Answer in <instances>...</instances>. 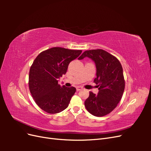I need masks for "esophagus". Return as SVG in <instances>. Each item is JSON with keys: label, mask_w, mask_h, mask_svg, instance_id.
<instances>
[{"label": "esophagus", "mask_w": 151, "mask_h": 151, "mask_svg": "<svg viewBox=\"0 0 151 151\" xmlns=\"http://www.w3.org/2000/svg\"><path fill=\"white\" fill-rule=\"evenodd\" d=\"M76 89H77V91H81V90L83 89V88H82V87H81V86H77V87H76Z\"/></svg>", "instance_id": "1"}]
</instances>
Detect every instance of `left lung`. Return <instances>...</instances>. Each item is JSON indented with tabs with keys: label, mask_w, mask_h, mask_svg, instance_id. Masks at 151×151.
I'll return each mask as SVG.
<instances>
[{
	"label": "left lung",
	"mask_w": 151,
	"mask_h": 151,
	"mask_svg": "<svg viewBox=\"0 0 151 151\" xmlns=\"http://www.w3.org/2000/svg\"><path fill=\"white\" fill-rule=\"evenodd\" d=\"M88 57L94 62L96 77L94 83L98 88V94L89 92L84 105L91 114L103 116L111 112L122 99L125 89L123 68L118 59L101 49L85 51L79 57Z\"/></svg>",
	"instance_id": "obj_1"
}]
</instances>
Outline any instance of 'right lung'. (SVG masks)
<instances>
[{"label": "right lung", "mask_w": 151, "mask_h": 151, "mask_svg": "<svg viewBox=\"0 0 151 151\" xmlns=\"http://www.w3.org/2000/svg\"><path fill=\"white\" fill-rule=\"evenodd\" d=\"M82 50L53 47L40 53L32 64L29 74V88L35 101L48 113L66 109L76 91L74 87L58 84L70 62L78 57Z\"/></svg>", "instance_id": "right-lung-1"}]
</instances>
